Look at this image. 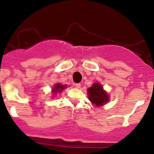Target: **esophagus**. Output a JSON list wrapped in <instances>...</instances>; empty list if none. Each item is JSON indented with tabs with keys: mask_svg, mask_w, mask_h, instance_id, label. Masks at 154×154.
<instances>
[{
	"mask_svg": "<svg viewBox=\"0 0 154 154\" xmlns=\"http://www.w3.org/2000/svg\"><path fill=\"white\" fill-rule=\"evenodd\" d=\"M75 87L77 88H80V87H81V84L80 83H76L75 84Z\"/></svg>",
	"mask_w": 154,
	"mask_h": 154,
	"instance_id": "obj_1",
	"label": "esophagus"
}]
</instances>
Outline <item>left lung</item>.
I'll return each instance as SVG.
<instances>
[{
	"instance_id": "left-lung-1",
	"label": "left lung",
	"mask_w": 154,
	"mask_h": 154,
	"mask_svg": "<svg viewBox=\"0 0 154 154\" xmlns=\"http://www.w3.org/2000/svg\"><path fill=\"white\" fill-rule=\"evenodd\" d=\"M88 96L90 101L96 106H103L109 100L107 92L99 83H94L88 88Z\"/></svg>"
}]
</instances>
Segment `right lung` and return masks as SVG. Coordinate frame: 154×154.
<instances>
[{
    "mask_svg": "<svg viewBox=\"0 0 154 154\" xmlns=\"http://www.w3.org/2000/svg\"><path fill=\"white\" fill-rule=\"evenodd\" d=\"M66 88V85H62L60 84V83H57V84L54 85V88L52 89V92L54 94H57V93H60L62 92V91Z\"/></svg>",
    "mask_w": 154,
    "mask_h": 154,
    "instance_id": "obj_1",
    "label": "right lung"
}]
</instances>
